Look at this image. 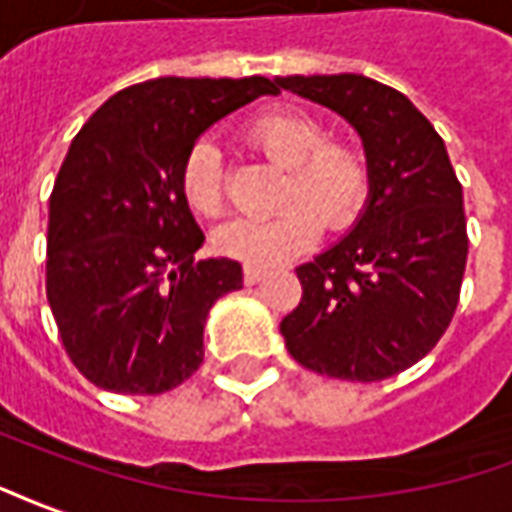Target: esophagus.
<instances>
[{"mask_svg": "<svg viewBox=\"0 0 512 512\" xmlns=\"http://www.w3.org/2000/svg\"><path fill=\"white\" fill-rule=\"evenodd\" d=\"M264 275H267V270H261V267H251V264L245 267V283H251V286L264 281Z\"/></svg>", "mask_w": 512, "mask_h": 512, "instance_id": "1", "label": "esophagus"}]
</instances>
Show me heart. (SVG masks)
<instances>
[{"label": "heart", "mask_w": 512, "mask_h": 512, "mask_svg": "<svg viewBox=\"0 0 512 512\" xmlns=\"http://www.w3.org/2000/svg\"><path fill=\"white\" fill-rule=\"evenodd\" d=\"M256 147L286 169L270 218H237L215 231L220 251L251 267H272L302 253L319 234V220L343 226L357 215L368 193V163L349 141L324 138L319 119L297 108H270L248 125ZM182 190L193 210L218 218L226 204L223 163L212 141H199L182 166ZM320 218L316 219L315 215Z\"/></svg>", "instance_id": "obj_1"}]
</instances>
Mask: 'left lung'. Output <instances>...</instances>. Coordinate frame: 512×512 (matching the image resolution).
<instances>
[{"label": "left lung", "mask_w": 512, "mask_h": 512, "mask_svg": "<svg viewBox=\"0 0 512 512\" xmlns=\"http://www.w3.org/2000/svg\"><path fill=\"white\" fill-rule=\"evenodd\" d=\"M275 84L346 119L368 163V199L349 234L297 267L302 300L281 322L286 349L333 379L401 374L445 335L464 278V190L445 141L412 100L374 78Z\"/></svg>", "instance_id": "8db88e82"}]
</instances>
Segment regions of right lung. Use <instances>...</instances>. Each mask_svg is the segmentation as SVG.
I'll return each mask as SVG.
<instances>
[{
  "label": "right lung",
  "mask_w": 512,
  "mask_h": 512,
  "mask_svg": "<svg viewBox=\"0 0 512 512\" xmlns=\"http://www.w3.org/2000/svg\"><path fill=\"white\" fill-rule=\"evenodd\" d=\"M270 78L163 76L119 89L78 130L48 199L46 294L89 382L158 395L199 371L204 324L242 289L240 261L193 259L204 231L182 190L185 158Z\"/></svg>",
  "instance_id": "add662e5"
}]
</instances>
